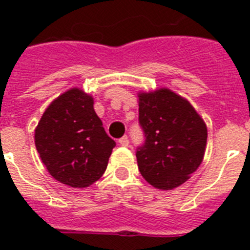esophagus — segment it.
<instances>
[{"mask_svg": "<svg viewBox=\"0 0 250 250\" xmlns=\"http://www.w3.org/2000/svg\"><path fill=\"white\" fill-rule=\"evenodd\" d=\"M119 144H120L121 146H127V145H129V138H127V136L120 138L119 139Z\"/></svg>", "mask_w": 250, "mask_h": 250, "instance_id": "esophagus-1", "label": "esophagus"}]
</instances>
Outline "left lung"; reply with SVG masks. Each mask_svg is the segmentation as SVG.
Segmentation results:
<instances>
[{
    "mask_svg": "<svg viewBox=\"0 0 250 250\" xmlns=\"http://www.w3.org/2000/svg\"><path fill=\"white\" fill-rule=\"evenodd\" d=\"M144 144L136 149L141 175L159 189H174L202 164L208 131L189 101L167 89L139 94Z\"/></svg>",
    "mask_w": 250,
    "mask_h": 250,
    "instance_id": "8db88e82",
    "label": "left lung"
}]
</instances>
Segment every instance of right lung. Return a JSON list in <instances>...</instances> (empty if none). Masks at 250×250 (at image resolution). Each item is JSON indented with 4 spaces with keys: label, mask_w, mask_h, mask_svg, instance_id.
<instances>
[{
    "label": "right lung",
    "mask_w": 250,
    "mask_h": 250,
    "mask_svg": "<svg viewBox=\"0 0 250 250\" xmlns=\"http://www.w3.org/2000/svg\"><path fill=\"white\" fill-rule=\"evenodd\" d=\"M48 173L72 188L89 187L105 173L116 143L106 134L94 100L77 87L50 104L35 130Z\"/></svg>",
    "instance_id": "add662e5"
}]
</instances>
